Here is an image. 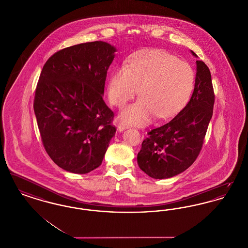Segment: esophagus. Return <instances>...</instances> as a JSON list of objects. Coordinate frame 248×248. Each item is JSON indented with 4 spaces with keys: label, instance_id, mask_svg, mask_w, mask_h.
<instances>
[{
    "label": "esophagus",
    "instance_id": "esophagus-1",
    "mask_svg": "<svg viewBox=\"0 0 248 248\" xmlns=\"http://www.w3.org/2000/svg\"><path fill=\"white\" fill-rule=\"evenodd\" d=\"M127 128H128V125H126V124H118V130L120 132H122L124 129H127Z\"/></svg>",
    "mask_w": 248,
    "mask_h": 248
}]
</instances>
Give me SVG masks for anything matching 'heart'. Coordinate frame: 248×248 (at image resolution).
I'll return each mask as SVG.
<instances>
[{"label": "heart", "mask_w": 248, "mask_h": 248, "mask_svg": "<svg viewBox=\"0 0 248 248\" xmlns=\"http://www.w3.org/2000/svg\"><path fill=\"white\" fill-rule=\"evenodd\" d=\"M194 72L189 64L161 49H148L130 57L125 67L109 74L108 95L110 103L123 108L140 91L141 96L125 108L121 119L143 125L155 115L160 119L175 115L189 99Z\"/></svg>", "instance_id": "1"}]
</instances>
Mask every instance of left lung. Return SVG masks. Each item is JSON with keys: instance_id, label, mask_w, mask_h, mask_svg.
<instances>
[{"instance_id": "1", "label": "left lung", "mask_w": 248, "mask_h": 248, "mask_svg": "<svg viewBox=\"0 0 248 248\" xmlns=\"http://www.w3.org/2000/svg\"><path fill=\"white\" fill-rule=\"evenodd\" d=\"M194 57L197 55L192 52ZM194 90L188 104L175 118L148 132L138 154L143 172L156 179L180 174L194 163L200 154L212 118L215 94L211 73L197 60Z\"/></svg>"}]
</instances>
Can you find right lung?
<instances>
[{"label": "right lung", "mask_w": 248, "mask_h": 248, "mask_svg": "<svg viewBox=\"0 0 248 248\" xmlns=\"http://www.w3.org/2000/svg\"><path fill=\"white\" fill-rule=\"evenodd\" d=\"M116 49L105 42L59 50L43 67L33 108L43 145L62 169L86 174L101 165L116 128L103 100Z\"/></svg>", "instance_id": "1"}]
</instances>
